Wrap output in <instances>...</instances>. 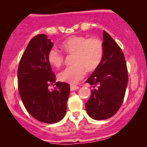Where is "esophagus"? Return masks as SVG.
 I'll list each match as a JSON object with an SVG mask.
<instances>
[{
  "mask_svg": "<svg viewBox=\"0 0 147 147\" xmlns=\"http://www.w3.org/2000/svg\"><path fill=\"white\" fill-rule=\"evenodd\" d=\"M79 87H78V86H75V85H71V87H70V90H71V91H74V90H78Z\"/></svg>",
  "mask_w": 147,
  "mask_h": 147,
  "instance_id": "1",
  "label": "esophagus"
}]
</instances>
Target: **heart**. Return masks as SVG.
<instances>
[{
	"label": "heart",
	"mask_w": 147,
	"mask_h": 147,
	"mask_svg": "<svg viewBox=\"0 0 147 147\" xmlns=\"http://www.w3.org/2000/svg\"><path fill=\"white\" fill-rule=\"evenodd\" d=\"M61 48L67 54H74L72 63L59 74V79L64 82L75 84L84 78L86 70L93 71L100 65L103 57V44L97 38H87L82 36H72L63 41ZM47 60L55 68L61 67L64 56L56 48L48 52Z\"/></svg>",
	"instance_id": "1"
}]
</instances>
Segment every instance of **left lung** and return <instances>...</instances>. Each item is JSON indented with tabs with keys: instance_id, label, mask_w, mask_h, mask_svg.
Wrapping results in <instances>:
<instances>
[{
	"instance_id": "obj_1",
	"label": "left lung",
	"mask_w": 147,
	"mask_h": 147,
	"mask_svg": "<svg viewBox=\"0 0 147 147\" xmlns=\"http://www.w3.org/2000/svg\"><path fill=\"white\" fill-rule=\"evenodd\" d=\"M103 57L86 82L93 85L86 103L87 113L95 120L109 119L123 102L127 84V69L122 49L103 30Z\"/></svg>"
}]
</instances>
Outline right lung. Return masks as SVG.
<instances>
[{"instance_id":"right-lung-1","label":"right lung","mask_w":147,"mask_h":147,"mask_svg":"<svg viewBox=\"0 0 147 147\" xmlns=\"http://www.w3.org/2000/svg\"><path fill=\"white\" fill-rule=\"evenodd\" d=\"M52 47L47 35L33 37L22 56L17 71L19 93L25 109L35 119L49 124L64 117L70 94L67 83L56 82L55 90L48 88L56 81L47 60Z\"/></svg>"}]
</instances>
